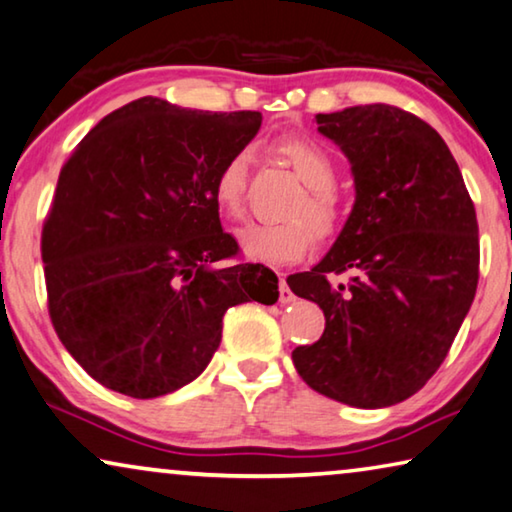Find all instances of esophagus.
<instances>
[{
	"label": "esophagus",
	"instance_id": "esophagus-1",
	"mask_svg": "<svg viewBox=\"0 0 512 512\" xmlns=\"http://www.w3.org/2000/svg\"><path fill=\"white\" fill-rule=\"evenodd\" d=\"M294 300H296L294 291L289 289L285 278H280V303H282V305H289V303H294Z\"/></svg>",
	"mask_w": 512,
	"mask_h": 512
}]
</instances>
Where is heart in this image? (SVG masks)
<instances>
[{"mask_svg":"<svg viewBox=\"0 0 512 512\" xmlns=\"http://www.w3.org/2000/svg\"><path fill=\"white\" fill-rule=\"evenodd\" d=\"M275 152L305 184V193L289 209V216L294 218L280 223H246L234 237L243 257L280 266L298 262L312 248L314 234L321 239L335 234L342 221V209L332 191L337 180L335 164L319 145L298 136H285L275 143ZM248 164L250 150L239 148L216 173L212 189L214 202L218 212L227 218H239L243 214Z\"/></svg>","mask_w":512,"mask_h":512,"instance_id":"1","label":"heart"}]
</instances>
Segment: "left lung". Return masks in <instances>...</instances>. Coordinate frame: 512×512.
I'll return each instance as SVG.
<instances>
[{"label": "left lung", "instance_id": "8db88e82", "mask_svg": "<svg viewBox=\"0 0 512 512\" xmlns=\"http://www.w3.org/2000/svg\"><path fill=\"white\" fill-rule=\"evenodd\" d=\"M351 164L355 202L332 248L289 275L326 330L291 358L298 376L353 408H387L440 369L478 285V223L462 173L435 129L389 104L316 116ZM352 271L335 288L330 272Z\"/></svg>", "mask_w": 512, "mask_h": 512}]
</instances>
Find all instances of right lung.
I'll list each match as a JSON object with an SVG mask.
<instances>
[{
	"label": "right lung",
	"instance_id": "1",
	"mask_svg": "<svg viewBox=\"0 0 512 512\" xmlns=\"http://www.w3.org/2000/svg\"><path fill=\"white\" fill-rule=\"evenodd\" d=\"M262 113L182 109L141 97L102 118L61 168L43 227L54 330L97 383L157 399L212 362L227 307L278 300L223 232L214 180Z\"/></svg>",
	"mask_w": 512,
	"mask_h": 512
}]
</instances>
